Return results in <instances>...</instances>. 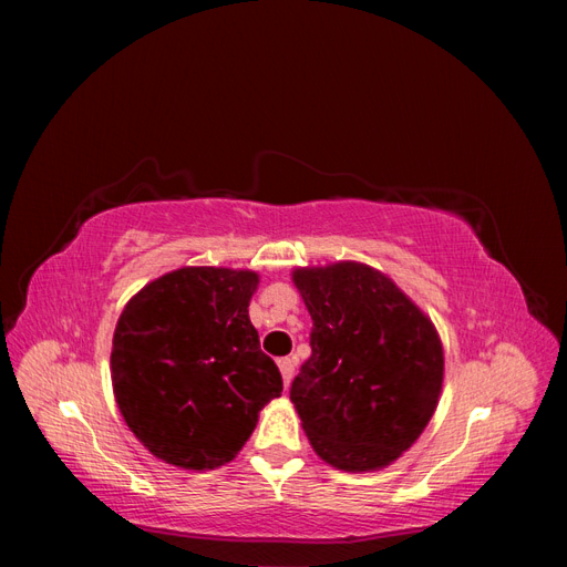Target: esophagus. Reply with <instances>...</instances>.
<instances>
[{
    "label": "esophagus",
    "instance_id": "esophagus-1",
    "mask_svg": "<svg viewBox=\"0 0 567 567\" xmlns=\"http://www.w3.org/2000/svg\"><path fill=\"white\" fill-rule=\"evenodd\" d=\"M279 371L284 375V383L290 385V381H293V373H296V359L293 357H284L279 362Z\"/></svg>",
    "mask_w": 567,
    "mask_h": 567
}]
</instances>
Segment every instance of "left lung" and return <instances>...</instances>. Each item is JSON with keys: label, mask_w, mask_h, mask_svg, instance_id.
I'll return each instance as SVG.
<instances>
[{"label": "left lung", "mask_w": 567, "mask_h": 567, "mask_svg": "<svg viewBox=\"0 0 567 567\" xmlns=\"http://www.w3.org/2000/svg\"><path fill=\"white\" fill-rule=\"evenodd\" d=\"M293 284L312 317V357L290 385L302 431L329 466L381 471L437 409L444 352L435 323L362 262L298 267Z\"/></svg>", "instance_id": "obj_1"}]
</instances>
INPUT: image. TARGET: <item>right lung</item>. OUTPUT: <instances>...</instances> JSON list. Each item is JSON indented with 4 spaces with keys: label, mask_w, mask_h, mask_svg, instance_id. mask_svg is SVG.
<instances>
[{
    "label": "right lung",
    "mask_w": 567,
    "mask_h": 567,
    "mask_svg": "<svg viewBox=\"0 0 567 567\" xmlns=\"http://www.w3.org/2000/svg\"><path fill=\"white\" fill-rule=\"evenodd\" d=\"M260 274L182 267L146 284L117 319L111 381L144 447L186 471L225 466L284 390L248 317Z\"/></svg>",
    "instance_id": "add662e5"
}]
</instances>
